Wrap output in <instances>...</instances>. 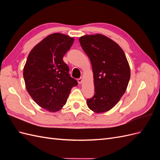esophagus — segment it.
Masks as SVG:
<instances>
[{"mask_svg":"<svg viewBox=\"0 0 160 160\" xmlns=\"http://www.w3.org/2000/svg\"><path fill=\"white\" fill-rule=\"evenodd\" d=\"M83 79L82 78V77H81V78H79V79H78V83H79V84H81L82 83H83Z\"/></svg>","mask_w":160,"mask_h":160,"instance_id":"esophagus-1","label":"esophagus"}]
</instances>
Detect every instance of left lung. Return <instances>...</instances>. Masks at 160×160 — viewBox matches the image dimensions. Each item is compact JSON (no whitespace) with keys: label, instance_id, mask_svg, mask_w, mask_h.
I'll list each match as a JSON object with an SVG mask.
<instances>
[{"label":"left lung","instance_id":"8db88e82","mask_svg":"<svg viewBox=\"0 0 160 160\" xmlns=\"http://www.w3.org/2000/svg\"><path fill=\"white\" fill-rule=\"evenodd\" d=\"M79 42L93 72L95 93L87 104L95 113L106 112L119 102L128 88L131 72L126 56L118 43L101 34L82 36Z\"/></svg>","mask_w":160,"mask_h":160}]
</instances>
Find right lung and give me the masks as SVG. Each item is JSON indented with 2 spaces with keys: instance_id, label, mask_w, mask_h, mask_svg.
<instances>
[{
  "instance_id": "1",
  "label": "right lung",
  "mask_w": 160,
  "mask_h": 160,
  "mask_svg": "<svg viewBox=\"0 0 160 160\" xmlns=\"http://www.w3.org/2000/svg\"><path fill=\"white\" fill-rule=\"evenodd\" d=\"M74 38L55 32L48 35L31 51L23 69L25 87L32 99L49 112H57L65 105L77 81L70 76L62 60Z\"/></svg>"
}]
</instances>
